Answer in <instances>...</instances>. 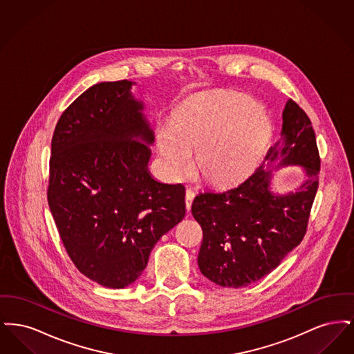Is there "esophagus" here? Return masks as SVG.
<instances>
[{"label": "esophagus", "instance_id": "obj_1", "mask_svg": "<svg viewBox=\"0 0 354 354\" xmlns=\"http://www.w3.org/2000/svg\"><path fill=\"white\" fill-rule=\"evenodd\" d=\"M194 198H195V192L191 188H187V191H185V208H187V211L191 209V204H192Z\"/></svg>", "mask_w": 354, "mask_h": 354}]
</instances>
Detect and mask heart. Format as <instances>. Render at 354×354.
Returning <instances> with one entry per match:
<instances>
[{
	"label": "heart",
	"instance_id": "obj_1",
	"mask_svg": "<svg viewBox=\"0 0 354 354\" xmlns=\"http://www.w3.org/2000/svg\"><path fill=\"white\" fill-rule=\"evenodd\" d=\"M270 134L266 111L239 93L212 94L183 110L156 134L163 175L176 180L192 169L212 185H230L247 175Z\"/></svg>",
	"mask_w": 354,
	"mask_h": 354
}]
</instances>
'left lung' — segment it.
Returning <instances> with one entry per match:
<instances>
[{"label":"left lung","mask_w":354,"mask_h":354,"mask_svg":"<svg viewBox=\"0 0 354 354\" xmlns=\"http://www.w3.org/2000/svg\"><path fill=\"white\" fill-rule=\"evenodd\" d=\"M301 165L303 185L284 196L271 191V170ZM320 155L310 119L289 100L283 111L281 140L241 183L224 191L199 194L191 212L201 224L203 241L198 264L215 284L250 286L272 270L296 248L306 232L319 188Z\"/></svg>","instance_id":"obj_1"}]
</instances>
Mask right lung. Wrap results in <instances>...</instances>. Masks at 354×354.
Returning <instances> with one entry per match:
<instances>
[{
	"mask_svg": "<svg viewBox=\"0 0 354 354\" xmlns=\"http://www.w3.org/2000/svg\"><path fill=\"white\" fill-rule=\"evenodd\" d=\"M130 81L101 82L64 111L51 139L48 202L71 261L106 288L133 284L185 215V187L149 171L153 131Z\"/></svg>",
	"mask_w": 354,
	"mask_h": 354,
	"instance_id": "obj_1",
	"label": "right lung"
}]
</instances>
